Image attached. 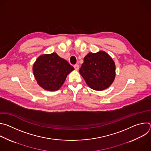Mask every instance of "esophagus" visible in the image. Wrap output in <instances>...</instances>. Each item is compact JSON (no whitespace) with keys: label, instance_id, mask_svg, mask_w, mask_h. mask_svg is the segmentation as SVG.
Listing matches in <instances>:
<instances>
[{"label":"esophagus","instance_id":"1","mask_svg":"<svg viewBox=\"0 0 151 151\" xmlns=\"http://www.w3.org/2000/svg\"><path fill=\"white\" fill-rule=\"evenodd\" d=\"M74 68H75V69L76 70H78L79 69V64H75V65H74Z\"/></svg>","mask_w":151,"mask_h":151}]
</instances>
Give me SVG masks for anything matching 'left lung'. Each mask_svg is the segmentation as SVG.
<instances>
[{
    "label": "left lung",
    "mask_w": 151,
    "mask_h": 151,
    "mask_svg": "<svg viewBox=\"0 0 151 151\" xmlns=\"http://www.w3.org/2000/svg\"><path fill=\"white\" fill-rule=\"evenodd\" d=\"M79 73L88 87L97 91L103 90L112 83L115 77V64L104 51L90 52L83 58Z\"/></svg>",
    "instance_id": "left-lung-1"
}]
</instances>
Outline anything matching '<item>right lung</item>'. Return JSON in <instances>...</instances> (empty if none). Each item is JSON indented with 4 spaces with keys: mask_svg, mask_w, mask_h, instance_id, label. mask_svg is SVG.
<instances>
[{
    "mask_svg": "<svg viewBox=\"0 0 151 151\" xmlns=\"http://www.w3.org/2000/svg\"><path fill=\"white\" fill-rule=\"evenodd\" d=\"M74 70L73 66L56 53L44 54L35 61L33 71L38 84L48 91L58 90L67 75Z\"/></svg>",
    "mask_w": 151,
    "mask_h": 151,
    "instance_id": "right-lung-1",
    "label": "right lung"
}]
</instances>
